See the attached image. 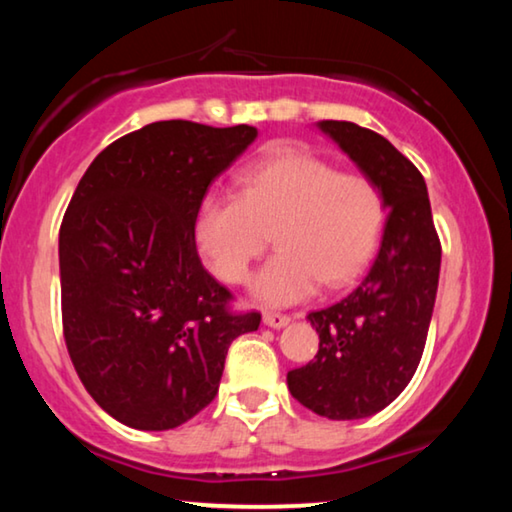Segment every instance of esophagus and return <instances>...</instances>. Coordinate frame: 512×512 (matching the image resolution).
Segmentation results:
<instances>
[{
    "instance_id": "esophagus-1",
    "label": "esophagus",
    "mask_w": 512,
    "mask_h": 512,
    "mask_svg": "<svg viewBox=\"0 0 512 512\" xmlns=\"http://www.w3.org/2000/svg\"><path fill=\"white\" fill-rule=\"evenodd\" d=\"M264 323L268 325V327H284V325H289L291 323V318L287 316V314H280V311H266L264 314Z\"/></svg>"
}]
</instances>
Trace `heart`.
Wrapping results in <instances>:
<instances>
[{
  "label": "heart",
  "mask_w": 512,
  "mask_h": 512,
  "mask_svg": "<svg viewBox=\"0 0 512 512\" xmlns=\"http://www.w3.org/2000/svg\"><path fill=\"white\" fill-rule=\"evenodd\" d=\"M237 183V196L207 194L196 214V241L223 282L248 280L271 232L277 253L253 284L268 305L305 300L320 282L343 287L377 255L388 203L368 173L339 171L314 153L282 149L246 167Z\"/></svg>",
  "instance_id": "1"
}]
</instances>
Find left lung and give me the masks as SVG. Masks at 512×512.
Returning a JSON list of instances; mask_svg holds the SVG:
<instances>
[{
	"mask_svg": "<svg viewBox=\"0 0 512 512\" xmlns=\"http://www.w3.org/2000/svg\"><path fill=\"white\" fill-rule=\"evenodd\" d=\"M386 194L388 221L370 271L348 298L307 316L318 352L287 375L291 395L329 420H359L400 395L418 370L436 302L440 239L422 173L352 121H318Z\"/></svg>",
	"mask_w": 512,
	"mask_h": 512,
	"instance_id": "1",
	"label": "left lung"
}]
</instances>
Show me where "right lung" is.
<instances>
[{"mask_svg":"<svg viewBox=\"0 0 512 512\" xmlns=\"http://www.w3.org/2000/svg\"><path fill=\"white\" fill-rule=\"evenodd\" d=\"M248 124L155 121L106 146L60 223V309L74 370L103 411L142 431L180 427L219 393L259 311L205 271L196 214L212 180L253 144Z\"/></svg>","mask_w":512,"mask_h":512,"instance_id":"add662e5","label":"right lung"}]
</instances>
